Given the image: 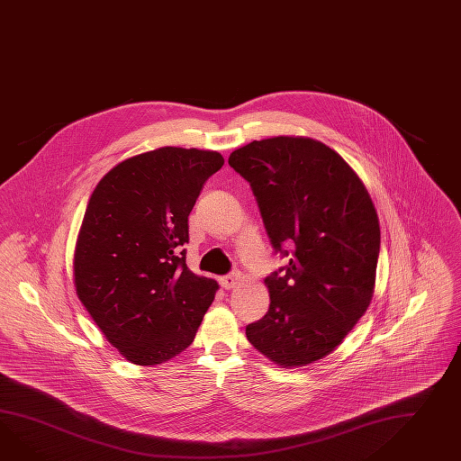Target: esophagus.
Wrapping results in <instances>:
<instances>
[{
	"instance_id": "34e87169",
	"label": "esophagus",
	"mask_w": 461,
	"mask_h": 461,
	"mask_svg": "<svg viewBox=\"0 0 461 461\" xmlns=\"http://www.w3.org/2000/svg\"><path fill=\"white\" fill-rule=\"evenodd\" d=\"M240 281H241V275L240 273H231V275H228V276H221L220 278V285L225 288V290H231V288H235L240 285Z\"/></svg>"
}]
</instances>
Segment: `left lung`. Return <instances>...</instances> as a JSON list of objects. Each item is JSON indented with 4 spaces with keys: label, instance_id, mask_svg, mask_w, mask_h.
I'll return each mask as SVG.
<instances>
[{
    "label": "left lung",
    "instance_id": "obj_1",
    "mask_svg": "<svg viewBox=\"0 0 461 461\" xmlns=\"http://www.w3.org/2000/svg\"><path fill=\"white\" fill-rule=\"evenodd\" d=\"M228 163L255 193L271 245L290 257L283 275L265 280L270 308L247 326L248 341L281 368L316 363L370 306L380 253L375 204L348 163L313 138L251 141Z\"/></svg>",
    "mask_w": 461,
    "mask_h": 461
}]
</instances>
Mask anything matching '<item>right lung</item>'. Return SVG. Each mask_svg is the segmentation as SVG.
<instances>
[{
    "instance_id": "1",
    "label": "right lung",
    "mask_w": 461,
    "mask_h": 461,
    "mask_svg": "<svg viewBox=\"0 0 461 461\" xmlns=\"http://www.w3.org/2000/svg\"><path fill=\"white\" fill-rule=\"evenodd\" d=\"M218 151L163 147L123 159L95 191L73 258L75 288L124 358L155 366L190 347L218 283L186 267L188 216L223 167Z\"/></svg>"
}]
</instances>
